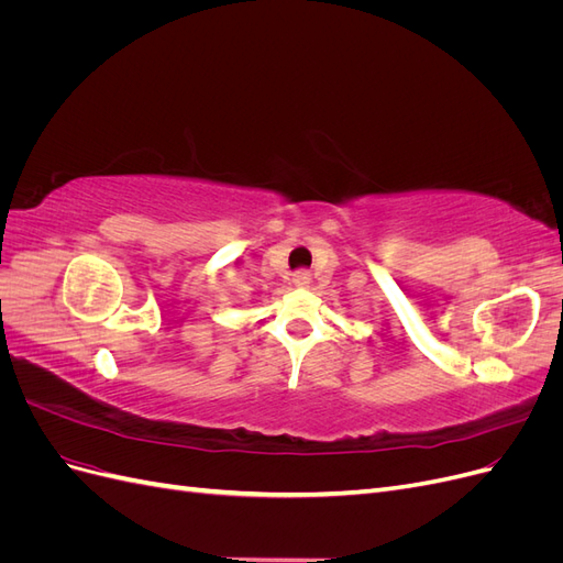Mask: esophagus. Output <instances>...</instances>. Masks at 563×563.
Here are the masks:
<instances>
[{
	"mask_svg": "<svg viewBox=\"0 0 563 563\" xmlns=\"http://www.w3.org/2000/svg\"><path fill=\"white\" fill-rule=\"evenodd\" d=\"M310 282H312V277H310L308 269H298L296 275H294V284H296L298 288H308Z\"/></svg>",
	"mask_w": 563,
	"mask_h": 563,
	"instance_id": "esophagus-1",
	"label": "esophagus"
}]
</instances>
